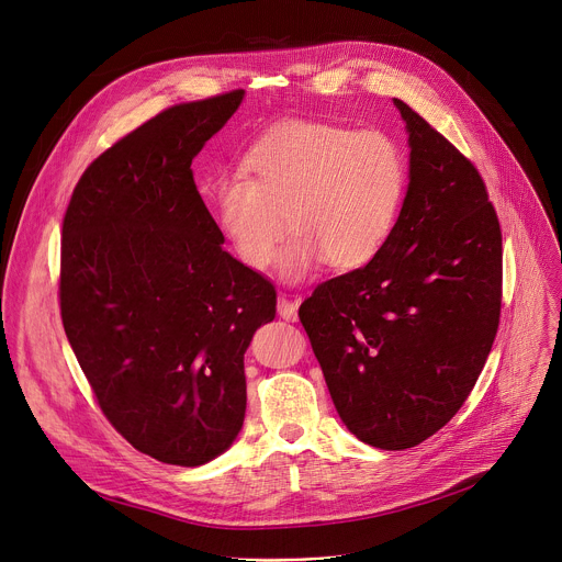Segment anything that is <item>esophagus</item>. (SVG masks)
Returning a JSON list of instances; mask_svg holds the SVG:
<instances>
[{
	"label": "esophagus",
	"mask_w": 562,
	"mask_h": 562,
	"mask_svg": "<svg viewBox=\"0 0 562 562\" xmlns=\"http://www.w3.org/2000/svg\"><path fill=\"white\" fill-rule=\"evenodd\" d=\"M278 315L282 319H289V323L297 319V300H289L284 293H280L278 295Z\"/></svg>",
	"instance_id": "34e87169"
}]
</instances>
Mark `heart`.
Listing matches in <instances>:
<instances>
[{
    "instance_id": "1",
    "label": "heart",
    "mask_w": 562,
    "mask_h": 562,
    "mask_svg": "<svg viewBox=\"0 0 562 562\" xmlns=\"http://www.w3.org/2000/svg\"><path fill=\"white\" fill-rule=\"evenodd\" d=\"M407 193V162L380 131L284 122L245 155L243 169L211 184L217 228L249 269L271 267L300 282L319 265L338 271L369 265L391 237Z\"/></svg>"
}]
</instances>
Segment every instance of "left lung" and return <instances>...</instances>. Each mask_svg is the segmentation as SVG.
Returning <instances> with one entry per match:
<instances>
[{"label": "left lung", "mask_w": 562, "mask_h": 562, "mask_svg": "<svg viewBox=\"0 0 562 562\" xmlns=\"http://www.w3.org/2000/svg\"><path fill=\"white\" fill-rule=\"evenodd\" d=\"M409 184L384 249L300 306L340 420L400 451L442 429L492 351L503 237L483 178L403 100Z\"/></svg>", "instance_id": "8db88e82"}]
</instances>
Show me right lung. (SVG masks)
I'll list each match as a JSON object with an SVG mask.
<instances>
[{
    "label": "right lung",
    "instance_id": "right-lung-1",
    "mask_svg": "<svg viewBox=\"0 0 562 562\" xmlns=\"http://www.w3.org/2000/svg\"><path fill=\"white\" fill-rule=\"evenodd\" d=\"M245 91L155 115L85 171L61 228V323L111 425L200 467L245 425V353L276 289L222 249L193 159Z\"/></svg>",
    "mask_w": 562,
    "mask_h": 562
}]
</instances>
